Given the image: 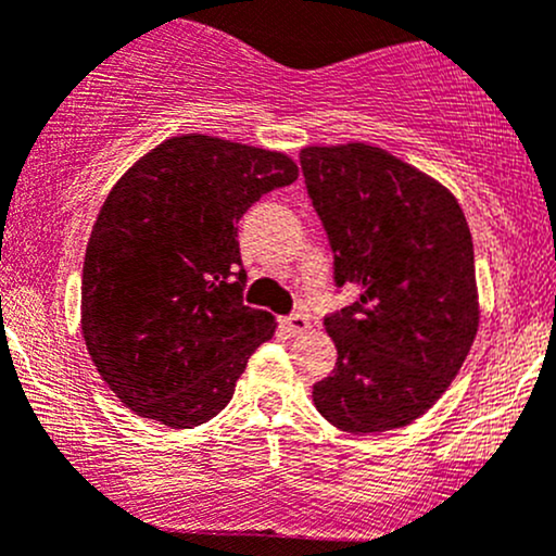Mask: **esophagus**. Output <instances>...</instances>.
<instances>
[{"instance_id": "obj_1", "label": "esophagus", "mask_w": 556, "mask_h": 556, "mask_svg": "<svg viewBox=\"0 0 556 556\" xmlns=\"http://www.w3.org/2000/svg\"><path fill=\"white\" fill-rule=\"evenodd\" d=\"M282 329H285V332H290L292 338H295V334L308 332L311 321L303 314H292V316H285V319H282Z\"/></svg>"}]
</instances>
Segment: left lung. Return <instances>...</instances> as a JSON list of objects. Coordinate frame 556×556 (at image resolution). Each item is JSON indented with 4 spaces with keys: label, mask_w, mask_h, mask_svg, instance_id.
I'll return each instance as SVG.
<instances>
[{
    "label": "left lung",
    "mask_w": 556,
    "mask_h": 556,
    "mask_svg": "<svg viewBox=\"0 0 556 556\" xmlns=\"http://www.w3.org/2000/svg\"><path fill=\"white\" fill-rule=\"evenodd\" d=\"M308 198L358 298L329 314L338 348L314 404L338 430L412 425L459 375L480 325L467 218L441 181L364 142L301 150Z\"/></svg>",
    "instance_id": "left-lung-1"
}]
</instances>
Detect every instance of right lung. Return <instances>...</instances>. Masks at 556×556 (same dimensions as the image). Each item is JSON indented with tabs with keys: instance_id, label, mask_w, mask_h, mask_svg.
Returning a JSON list of instances; mask_svg holds the SVG:
<instances>
[{
	"instance_id": "1",
	"label": "right lung",
	"mask_w": 556,
	"mask_h": 556,
	"mask_svg": "<svg viewBox=\"0 0 556 556\" xmlns=\"http://www.w3.org/2000/svg\"><path fill=\"white\" fill-rule=\"evenodd\" d=\"M295 179L285 152L181 134L110 189L84 255L81 334L134 414L185 430L229 404L277 329L268 311L242 303L237 222Z\"/></svg>"
}]
</instances>
